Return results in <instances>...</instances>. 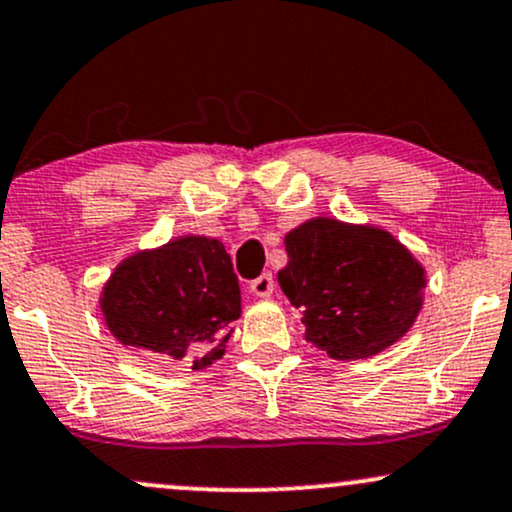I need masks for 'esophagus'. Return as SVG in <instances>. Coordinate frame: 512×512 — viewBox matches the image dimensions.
<instances>
[{
	"label": "esophagus",
	"instance_id": "1",
	"mask_svg": "<svg viewBox=\"0 0 512 512\" xmlns=\"http://www.w3.org/2000/svg\"><path fill=\"white\" fill-rule=\"evenodd\" d=\"M250 291L255 293V296H260V298H269V296H272V293H274V279H272V274L257 276V279L250 284Z\"/></svg>",
	"mask_w": 512,
	"mask_h": 512
}]
</instances>
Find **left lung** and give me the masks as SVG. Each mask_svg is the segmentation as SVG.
Instances as JSON below:
<instances>
[{
	"mask_svg": "<svg viewBox=\"0 0 512 512\" xmlns=\"http://www.w3.org/2000/svg\"><path fill=\"white\" fill-rule=\"evenodd\" d=\"M279 286L303 310L305 339L337 361L380 354L424 305L426 272L395 236L317 216L284 238Z\"/></svg>",
	"mask_w": 512,
	"mask_h": 512,
	"instance_id": "left-lung-1",
	"label": "left lung"
}]
</instances>
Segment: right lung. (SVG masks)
<instances>
[{
	"mask_svg": "<svg viewBox=\"0 0 512 512\" xmlns=\"http://www.w3.org/2000/svg\"><path fill=\"white\" fill-rule=\"evenodd\" d=\"M105 325L117 342L207 368L240 317V286L221 240L180 236L134 252L105 281Z\"/></svg>",
	"mask_w": 512,
	"mask_h": 512,
	"instance_id": "obj_1",
	"label": "right lung"
}]
</instances>
